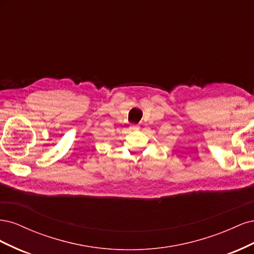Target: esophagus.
<instances>
[{
  "instance_id": "esophagus-1",
  "label": "esophagus",
  "mask_w": 254,
  "mask_h": 254,
  "mask_svg": "<svg viewBox=\"0 0 254 254\" xmlns=\"http://www.w3.org/2000/svg\"><path fill=\"white\" fill-rule=\"evenodd\" d=\"M131 128H132V129H139V126H137V125H133V126H131Z\"/></svg>"
}]
</instances>
